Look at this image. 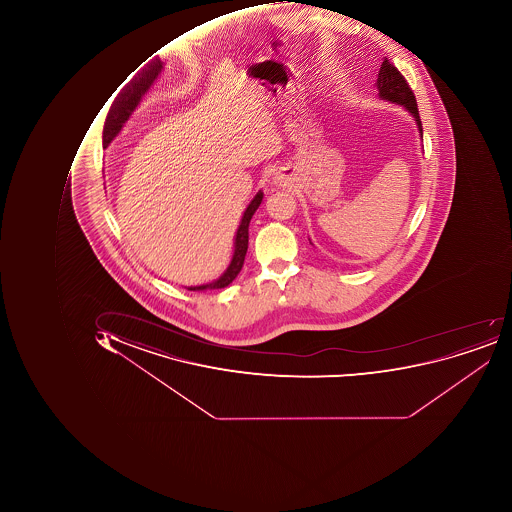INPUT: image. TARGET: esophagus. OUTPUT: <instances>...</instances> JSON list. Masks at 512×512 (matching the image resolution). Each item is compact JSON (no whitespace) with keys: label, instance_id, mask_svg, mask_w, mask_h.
Here are the masks:
<instances>
[{"label":"esophagus","instance_id":"1","mask_svg":"<svg viewBox=\"0 0 512 512\" xmlns=\"http://www.w3.org/2000/svg\"><path fill=\"white\" fill-rule=\"evenodd\" d=\"M275 183H281V177H275Z\"/></svg>","mask_w":512,"mask_h":512}]
</instances>
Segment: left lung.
Listing matches in <instances>:
<instances>
[{"label":"left lung","instance_id":"8db88e82","mask_svg":"<svg viewBox=\"0 0 512 512\" xmlns=\"http://www.w3.org/2000/svg\"><path fill=\"white\" fill-rule=\"evenodd\" d=\"M378 97L381 100L391 101V103L401 104L406 111L414 117L417 123L418 132L423 140V127H421L420 115H418L417 100L414 92L409 87L408 81L400 74L397 67L385 58L378 71L377 83Z\"/></svg>","mask_w":512,"mask_h":512}]
</instances>
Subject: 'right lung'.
Returning <instances> with one entry per match:
<instances>
[{
	"label": "right lung",
	"instance_id": "1",
	"mask_svg": "<svg viewBox=\"0 0 512 512\" xmlns=\"http://www.w3.org/2000/svg\"><path fill=\"white\" fill-rule=\"evenodd\" d=\"M163 66V61L155 57L121 89L120 94L117 95L114 103H112L111 109L107 112L106 123H104L103 129L104 147L109 146L112 140L120 134L124 123L129 120L132 112L135 111V107L140 104L143 95L151 89L152 84L157 80L160 72L163 71ZM261 200H263V192L260 191L255 195L254 200L249 203L243 217H241L240 226H238L237 235H235L234 255H232L228 269L223 272L220 278L211 281V283L201 284V286H189V291L226 288L240 274L241 268H243L244 257H246V252H248L249 223H251L252 215L255 214L258 206H260Z\"/></svg>",
	"mask_w": 512,
	"mask_h": 512
}]
</instances>
